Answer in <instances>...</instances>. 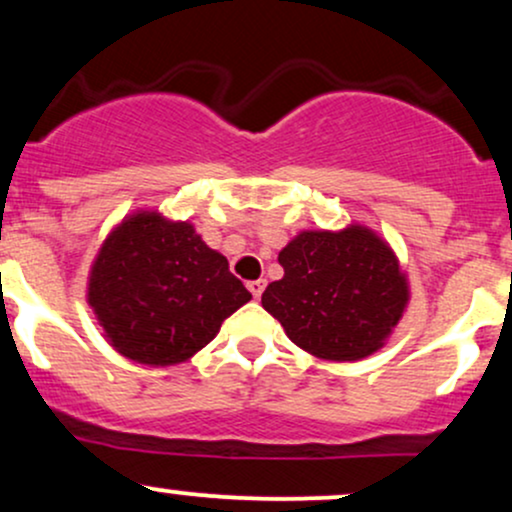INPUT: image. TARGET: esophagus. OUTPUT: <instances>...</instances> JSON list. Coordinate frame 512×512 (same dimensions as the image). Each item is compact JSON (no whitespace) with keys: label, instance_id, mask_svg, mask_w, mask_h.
<instances>
[{"label":"esophagus","instance_id":"esophagus-1","mask_svg":"<svg viewBox=\"0 0 512 512\" xmlns=\"http://www.w3.org/2000/svg\"><path fill=\"white\" fill-rule=\"evenodd\" d=\"M248 289H250L252 296H255V298H260L262 293H264V289H267V281H264V279L250 281V284H248Z\"/></svg>","mask_w":512,"mask_h":512}]
</instances>
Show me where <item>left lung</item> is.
Here are the masks:
<instances>
[{"label":"left lung","mask_w":512,"mask_h":512,"mask_svg":"<svg viewBox=\"0 0 512 512\" xmlns=\"http://www.w3.org/2000/svg\"><path fill=\"white\" fill-rule=\"evenodd\" d=\"M284 279L262 305L293 344L327 361L378 351L404 313L409 291L397 257L368 228L305 231L279 252Z\"/></svg>","instance_id":"left-lung-1"}]
</instances>
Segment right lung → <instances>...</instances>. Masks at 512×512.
I'll use <instances>...</instances> for the list:
<instances>
[{"label":"right lung","instance_id":"right-lung-1","mask_svg":"<svg viewBox=\"0 0 512 512\" xmlns=\"http://www.w3.org/2000/svg\"><path fill=\"white\" fill-rule=\"evenodd\" d=\"M228 260L190 223L137 214L110 233L88 281L105 337L132 361L173 366L207 346L250 301Z\"/></svg>","mask_w":512,"mask_h":512}]
</instances>
